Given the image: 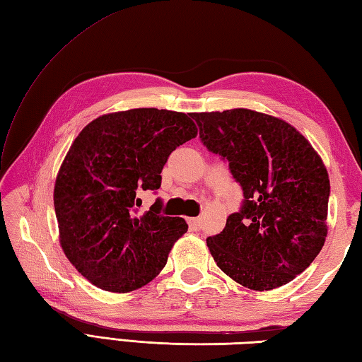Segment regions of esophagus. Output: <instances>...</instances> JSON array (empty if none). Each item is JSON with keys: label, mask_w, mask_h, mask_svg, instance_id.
Returning <instances> with one entry per match:
<instances>
[{"label": "esophagus", "mask_w": 362, "mask_h": 362, "mask_svg": "<svg viewBox=\"0 0 362 362\" xmlns=\"http://www.w3.org/2000/svg\"><path fill=\"white\" fill-rule=\"evenodd\" d=\"M187 222H189V227L192 228V230H199V228H200V225H202V222H200L199 217H190V219H189Z\"/></svg>", "instance_id": "esophagus-1"}]
</instances>
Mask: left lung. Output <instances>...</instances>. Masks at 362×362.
I'll use <instances>...</instances> for the list:
<instances>
[{"mask_svg":"<svg viewBox=\"0 0 362 362\" xmlns=\"http://www.w3.org/2000/svg\"><path fill=\"white\" fill-rule=\"evenodd\" d=\"M209 153L243 190L238 213L206 238L217 266L250 290L293 281L320 254L328 227V172L295 127L247 108L190 115Z\"/></svg>","mask_w":362,"mask_h":362,"instance_id":"1","label":"left lung"}]
</instances>
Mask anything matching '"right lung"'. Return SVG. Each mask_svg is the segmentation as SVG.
I'll return each instance as SVG.
<instances>
[{
    "mask_svg": "<svg viewBox=\"0 0 362 362\" xmlns=\"http://www.w3.org/2000/svg\"><path fill=\"white\" fill-rule=\"evenodd\" d=\"M197 135L186 113L132 108L99 117L78 134L54 182L59 243L96 287L127 293L159 274L182 217L162 216V200L139 214L140 190H158L168 156Z\"/></svg>",
    "mask_w": 362,
    "mask_h": 362,
    "instance_id": "add662e5",
    "label": "right lung"
}]
</instances>
